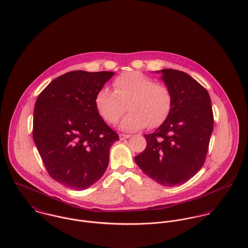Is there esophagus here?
I'll return each instance as SVG.
<instances>
[{
  "label": "esophagus",
  "instance_id": "esophagus-1",
  "mask_svg": "<svg viewBox=\"0 0 248 248\" xmlns=\"http://www.w3.org/2000/svg\"><path fill=\"white\" fill-rule=\"evenodd\" d=\"M119 137H120V140H125V139H128V138L131 137V135H128V134H120Z\"/></svg>",
  "mask_w": 248,
  "mask_h": 248
}]
</instances>
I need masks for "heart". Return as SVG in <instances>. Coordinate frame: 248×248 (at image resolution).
I'll return each instance as SVG.
<instances>
[{"label": "heart", "instance_id": "heart-1", "mask_svg": "<svg viewBox=\"0 0 248 248\" xmlns=\"http://www.w3.org/2000/svg\"><path fill=\"white\" fill-rule=\"evenodd\" d=\"M114 91L102 87L95 96V107L108 124H116L124 114V105L129 112L122 120L120 129L133 132L149 125L158 127L168 118L172 108L169 88L139 71L121 74L113 82Z\"/></svg>", "mask_w": 248, "mask_h": 248}]
</instances>
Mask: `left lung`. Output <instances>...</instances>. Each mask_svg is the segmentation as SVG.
I'll return each instance as SVG.
<instances>
[{
	"label": "left lung",
	"instance_id": "1",
	"mask_svg": "<svg viewBox=\"0 0 248 248\" xmlns=\"http://www.w3.org/2000/svg\"><path fill=\"white\" fill-rule=\"evenodd\" d=\"M161 79L172 94V108L157 130L144 135L145 149L135 163L164 186H177L202 168L207 154L214 120L207 90L176 69H162Z\"/></svg>",
	"mask_w": 248,
	"mask_h": 248
}]
</instances>
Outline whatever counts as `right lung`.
I'll return each mask as SVG.
<instances>
[{"mask_svg": "<svg viewBox=\"0 0 248 248\" xmlns=\"http://www.w3.org/2000/svg\"><path fill=\"white\" fill-rule=\"evenodd\" d=\"M114 72L75 70L53 80L39 95L33 140L48 174L71 189L83 190L107 170L119 135L95 107L98 90Z\"/></svg>", "mask_w": 248, "mask_h": 248, "instance_id": "add662e5", "label": "right lung"}]
</instances>
